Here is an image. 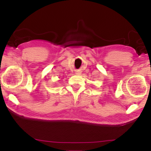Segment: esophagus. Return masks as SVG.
Masks as SVG:
<instances>
[{
	"instance_id": "34e87169",
	"label": "esophagus",
	"mask_w": 151,
	"mask_h": 151,
	"mask_svg": "<svg viewBox=\"0 0 151 151\" xmlns=\"http://www.w3.org/2000/svg\"><path fill=\"white\" fill-rule=\"evenodd\" d=\"M81 73V72L80 71V70H77V71H76V75H80V74Z\"/></svg>"
}]
</instances>
